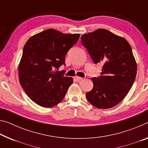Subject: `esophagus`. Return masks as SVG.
I'll use <instances>...</instances> for the list:
<instances>
[{"mask_svg": "<svg viewBox=\"0 0 148 148\" xmlns=\"http://www.w3.org/2000/svg\"><path fill=\"white\" fill-rule=\"evenodd\" d=\"M74 79H76L77 82H78V81L82 80V79H83V78H81V77H78V76H75Z\"/></svg>", "mask_w": 148, "mask_h": 148, "instance_id": "1", "label": "esophagus"}]
</instances>
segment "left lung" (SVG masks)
I'll return each mask as SVG.
<instances>
[{"instance_id":"1","label":"left lung","mask_w":148,"mask_h":148,"mask_svg":"<svg viewBox=\"0 0 148 148\" xmlns=\"http://www.w3.org/2000/svg\"><path fill=\"white\" fill-rule=\"evenodd\" d=\"M81 41L95 64L102 62L101 76L92 78L86 98L93 106L109 109L119 104L132 88L137 64L132 48L123 37L105 29L84 34Z\"/></svg>"}]
</instances>
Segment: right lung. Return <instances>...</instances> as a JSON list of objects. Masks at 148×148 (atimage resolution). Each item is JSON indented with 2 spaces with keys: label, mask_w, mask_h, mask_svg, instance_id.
<instances>
[{
  "label": "right lung",
  "mask_w": 148,
  "mask_h": 148,
  "mask_svg": "<svg viewBox=\"0 0 148 148\" xmlns=\"http://www.w3.org/2000/svg\"><path fill=\"white\" fill-rule=\"evenodd\" d=\"M79 37L78 34L48 29L32 36L25 44L18 76L25 92L36 104L49 108L64 99L73 79L57 70L65 64L66 55Z\"/></svg>",
  "instance_id": "obj_1"
}]
</instances>
